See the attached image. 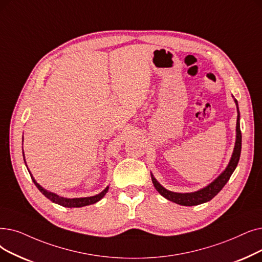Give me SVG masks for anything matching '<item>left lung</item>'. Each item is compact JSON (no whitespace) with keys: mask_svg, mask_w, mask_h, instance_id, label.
Masks as SVG:
<instances>
[{"mask_svg":"<svg viewBox=\"0 0 262 262\" xmlns=\"http://www.w3.org/2000/svg\"><path fill=\"white\" fill-rule=\"evenodd\" d=\"M234 101H235L236 110H237L236 138H235L233 153H232V156H231V159H230L228 166H227L224 171L208 186L203 187L194 192H185V194H182V192L170 191V190L166 189L165 187H163L161 184L158 183L156 179L151 173L154 187L163 197H165L166 199H168L170 201L180 204V206H186V207L198 206V204L208 202L211 199H213L222 190V188L225 186L227 182L229 181L231 174L233 173V171L237 166L238 159H240V155H241V147H242V134H241V129H240V112H238V107H237L238 105H237L236 99H234Z\"/></svg>","mask_w":262,"mask_h":262,"instance_id":"1","label":"left lung"}]
</instances>
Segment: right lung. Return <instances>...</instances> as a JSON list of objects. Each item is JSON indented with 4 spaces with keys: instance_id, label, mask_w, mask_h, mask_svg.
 <instances>
[{
    "instance_id": "right-lung-1",
    "label": "right lung",
    "mask_w": 262,
    "mask_h": 262,
    "mask_svg": "<svg viewBox=\"0 0 262 262\" xmlns=\"http://www.w3.org/2000/svg\"><path fill=\"white\" fill-rule=\"evenodd\" d=\"M24 159H25V153H24ZM25 163H26V159H25ZM29 170V169H28ZM30 172V170H29ZM30 176L32 178V181L34 182V184L36 185V187L39 189V191L41 192V194L47 197L49 200H51L52 202L56 203V204H60V206L62 207H65V208H81V207H85V206H90V204H94L96 203L97 201H99L101 198H103L106 192L108 191L109 189V186H107L103 191L99 192L98 195H95V196H92V197H84V198H64V197H61L59 195L54 194V192H51L47 189H45L43 187H41L37 182L35 181V179L33 178L32 173L30 172Z\"/></svg>"
}]
</instances>
